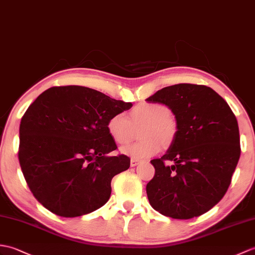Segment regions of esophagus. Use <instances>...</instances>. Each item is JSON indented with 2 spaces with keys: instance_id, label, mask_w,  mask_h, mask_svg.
<instances>
[{
  "instance_id": "obj_1",
  "label": "esophagus",
  "mask_w": 255,
  "mask_h": 255,
  "mask_svg": "<svg viewBox=\"0 0 255 255\" xmlns=\"http://www.w3.org/2000/svg\"><path fill=\"white\" fill-rule=\"evenodd\" d=\"M140 163V161L139 159H134V158H131V161H130V165H131L132 167H134V166H137V165Z\"/></svg>"
}]
</instances>
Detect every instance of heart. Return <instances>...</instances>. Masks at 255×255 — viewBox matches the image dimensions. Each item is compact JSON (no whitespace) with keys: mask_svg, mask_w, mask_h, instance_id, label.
Instances as JSON below:
<instances>
[{"mask_svg":"<svg viewBox=\"0 0 255 255\" xmlns=\"http://www.w3.org/2000/svg\"><path fill=\"white\" fill-rule=\"evenodd\" d=\"M140 128V141L121 149L122 154L134 159L157 154L161 146L169 147L178 134V125L170 111L162 103L142 102L130 110L126 120L123 114L112 115L106 122V131L117 144H127L133 137V129Z\"/></svg>","mask_w":255,"mask_h":255,"instance_id":"obj_1","label":"heart"}]
</instances>
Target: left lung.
Wrapping results in <instances>:
<instances>
[{"instance_id": "8db88e82", "label": "left lung", "mask_w": 255, "mask_h": 255, "mask_svg": "<svg viewBox=\"0 0 255 255\" xmlns=\"http://www.w3.org/2000/svg\"><path fill=\"white\" fill-rule=\"evenodd\" d=\"M146 102L173 112L178 134L147 182L151 206L162 215L189 220L210 211L226 193L240 157L237 118L212 88L179 84L163 88ZM165 160L174 164L167 167Z\"/></svg>"}]
</instances>
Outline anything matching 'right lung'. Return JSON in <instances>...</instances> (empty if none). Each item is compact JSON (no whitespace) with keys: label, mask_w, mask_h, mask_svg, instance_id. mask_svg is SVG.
Listing matches in <instances>:
<instances>
[{"label":"right lung","mask_w":255,"mask_h":255,"mask_svg":"<svg viewBox=\"0 0 255 255\" xmlns=\"http://www.w3.org/2000/svg\"><path fill=\"white\" fill-rule=\"evenodd\" d=\"M132 104L80 86L52 87L23 114L18 158L34 198L63 217L89 214L108 202L112 178L130 166L106 122Z\"/></svg>","instance_id":"add662e5"}]
</instances>
